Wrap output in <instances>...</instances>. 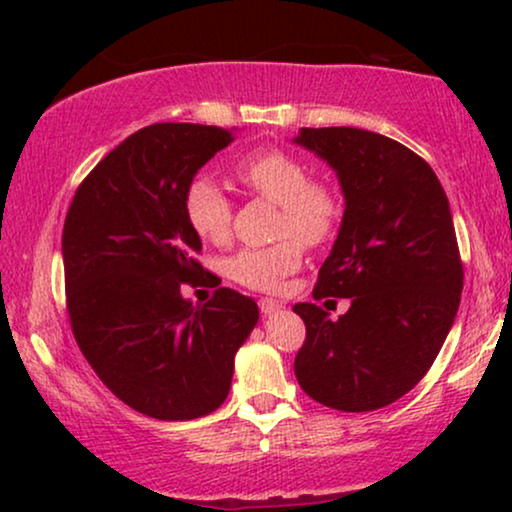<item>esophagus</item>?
<instances>
[{
  "mask_svg": "<svg viewBox=\"0 0 512 512\" xmlns=\"http://www.w3.org/2000/svg\"><path fill=\"white\" fill-rule=\"evenodd\" d=\"M258 307H261V312L265 314V317H270V314H275V312H279L282 310V303H279V300H272V298H261L258 300Z\"/></svg>",
  "mask_w": 512,
  "mask_h": 512,
  "instance_id": "1",
  "label": "esophagus"
}]
</instances>
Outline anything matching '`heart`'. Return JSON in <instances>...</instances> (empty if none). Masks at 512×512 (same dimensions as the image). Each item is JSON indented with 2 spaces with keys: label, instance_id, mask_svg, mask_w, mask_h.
<instances>
[{
  "label": "heart",
  "instance_id": "b5f03b06",
  "mask_svg": "<svg viewBox=\"0 0 512 512\" xmlns=\"http://www.w3.org/2000/svg\"><path fill=\"white\" fill-rule=\"evenodd\" d=\"M237 179L279 205L277 235L270 247H244L223 261L235 284L256 291H277L303 261V244L317 247L338 228L342 202L324 179H307V165L286 151L251 153L235 167ZM184 214L193 233L205 242H223L230 233V202L212 179L198 177L186 188Z\"/></svg>",
  "mask_w": 512,
  "mask_h": 512
}]
</instances>
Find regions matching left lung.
Segmentation results:
<instances>
[{"mask_svg": "<svg viewBox=\"0 0 512 512\" xmlns=\"http://www.w3.org/2000/svg\"><path fill=\"white\" fill-rule=\"evenodd\" d=\"M293 144L331 165L345 195L312 296L352 298L335 321L314 303L293 307L307 328L293 370L326 408H384L422 380L457 317L464 268L450 202L424 158L377 132L300 128Z\"/></svg>", "mask_w": 512, "mask_h": 512, "instance_id": "8db88e82", "label": "left lung"}]
</instances>
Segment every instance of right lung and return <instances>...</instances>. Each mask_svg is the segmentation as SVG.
<instances>
[{
  "label": "right lung",
  "mask_w": 512,
  "mask_h": 512,
  "mask_svg": "<svg viewBox=\"0 0 512 512\" xmlns=\"http://www.w3.org/2000/svg\"><path fill=\"white\" fill-rule=\"evenodd\" d=\"M233 139L216 125H149L107 153L69 205L62 261L74 338L111 394L146 417L186 422L219 408L258 324V305L233 289L205 305L181 296L205 272L186 188Z\"/></svg>",
  "instance_id": "obj_1"
}]
</instances>
